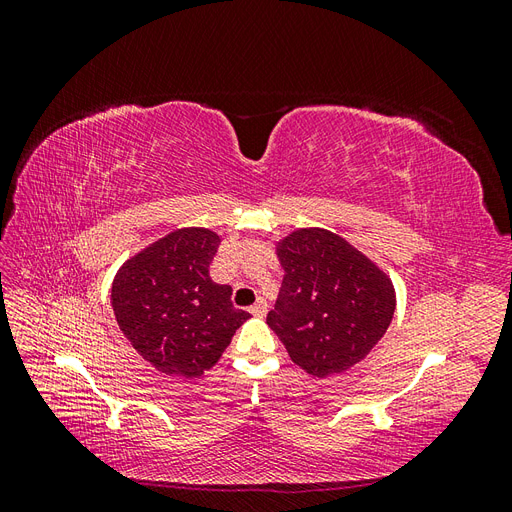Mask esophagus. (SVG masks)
I'll list each match as a JSON object with an SVG mask.
<instances>
[{
    "label": "esophagus",
    "mask_w": 512,
    "mask_h": 512,
    "mask_svg": "<svg viewBox=\"0 0 512 512\" xmlns=\"http://www.w3.org/2000/svg\"><path fill=\"white\" fill-rule=\"evenodd\" d=\"M267 309H269V307H267V303L262 301V299H258V301L250 307V314H252V316H256V318H262V316L267 314Z\"/></svg>",
    "instance_id": "34e87169"
}]
</instances>
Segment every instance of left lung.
I'll return each instance as SVG.
<instances>
[{
    "mask_svg": "<svg viewBox=\"0 0 512 512\" xmlns=\"http://www.w3.org/2000/svg\"><path fill=\"white\" fill-rule=\"evenodd\" d=\"M286 271L267 324L290 359L327 378L363 361L389 329L395 290L374 262L322 228H301L277 245Z\"/></svg>",
    "mask_w": 512,
    "mask_h": 512,
    "instance_id": "1",
    "label": "left lung"
}]
</instances>
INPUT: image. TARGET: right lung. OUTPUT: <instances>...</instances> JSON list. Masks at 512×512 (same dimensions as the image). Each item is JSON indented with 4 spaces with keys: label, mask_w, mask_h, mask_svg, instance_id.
<instances>
[{
    "label": "right lung",
    "mask_w": 512,
    "mask_h": 512,
    "mask_svg": "<svg viewBox=\"0 0 512 512\" xmlns=\"http://www.w3.org/2000/svg\"><path fill=\"white\" fill-rule=\"evenodd\" d=\"M218 245L207 228L175 230L130 258L113 282L121 333L166 376H203L250 318L232 305L230 286L211 280Z\"/></svg>",
    "instance_id": "add662e5"
}]
</instances>
